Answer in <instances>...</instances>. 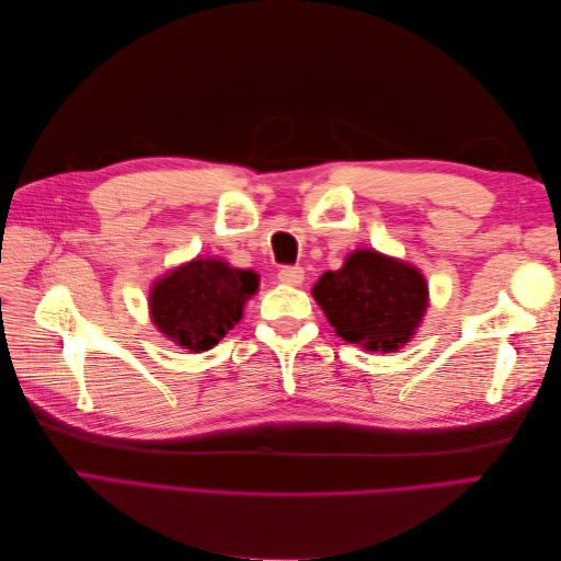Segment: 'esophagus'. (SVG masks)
<instances>
[{"mask_svg": "<svg viewBox=\"0 0 561 561\" xmlns=\"http://www.w3.org/2000/svg\"><path fill=\"white\" fill-rule=\"evenodd\" d=\"M278 280L285 285H301L304 283V268L301 266H283L278 271Z\"/></svg>", "mask_w": 561, "mask_h": 561, "instance_id": "34e87169", "label": "esophagus"}]
</instances>
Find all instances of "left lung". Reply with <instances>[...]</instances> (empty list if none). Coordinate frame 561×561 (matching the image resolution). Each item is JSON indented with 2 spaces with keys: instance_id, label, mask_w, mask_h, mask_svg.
<instances>
[{
  "instance_id": "1",
  "label": "left lung",
  "mask_w": 561,
  "mask_h": 561,
  "mask_svg": "<svg viewBox=\"0 0 561 561\" xmlns=\"http://www.w3.org/2000/svg\"><path fill=\"white\" fill-rule=\"evenodd\" d=\"M313 299L344 342L388 353L414 336L428 307V285L412 264L355 250L342 268L320 276Z\"/></svg>"
}]
</instances>
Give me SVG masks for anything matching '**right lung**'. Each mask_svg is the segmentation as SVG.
Here are the masks:
<instances>
[{
	"instance_id": "obj_1",
	"label": "right lung",
	"mask_w": 561,
	"mask_h": 561,
	"mask_svg": "<svg viewBox=\"0 0 561 561\" xmlns=\"http://www.w3.org/2000/svg\"><path fill=\"white\" fill-rule=\"evenodd\" d=\"M260 276L222 260H192L159 278L149 293L157 330L192 353L213 348L243 316Z\"/></svg>"
}]
</instances>
